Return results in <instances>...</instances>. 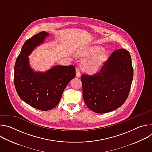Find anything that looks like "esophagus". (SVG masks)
I'll use <instances>...</instances> for the list:
<instances>
[{"instance_id": "1", "label": "esophagus", "mask_w": 152, "mask_h": 152, "mask_svg": "<svg viewBox=\"0 0 152 152\" xmlns=\"http://www.w3.org/2000/svg\"><path fill=\"white\" fill-rule=\"evenodd\" d=\"M76 76L77 77H80V69L79 68H76Z\"/></svg>"}]
</instances>
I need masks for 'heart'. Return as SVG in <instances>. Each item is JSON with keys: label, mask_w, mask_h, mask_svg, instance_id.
I'll return each mask as SVG.
<instances>
[{"label": "heart", "mask_w": 152, "mask_h": 152, "mask_svg": "<svg viewBox=\"0 0 152 152\" xmlns=\"http://www.w3.org/2000/svg\"><path fill=\"white\" fill-rule=\"evenodd\" d=\"M99 48H92L79 54L82 57L88 58L82 64L83 69L88 72L93 73L97 70L106 58V54L101 52Z\"/></svg>", "instance_id": "b5f03b06"}]
</instances>
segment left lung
I'll return each instance as SVG.
<instances>
[{
	"label": "left lung",
	"instance_id": "obj_1",
	"mask_svg": "<svg viewBox=\"0 0 152 152\" xmlns=\"http://www.w3.org/2000/svg\"><path fill=\"white\" fill-rule=\"evenodd\" d=\"M134 70L131 55L125 49L114 51L93 75L81 76L84 102L98 114L120 107L128 97Z\"/></svg>",
	"mask_w": 152,
	"mask_h": 152
}]
</instances>
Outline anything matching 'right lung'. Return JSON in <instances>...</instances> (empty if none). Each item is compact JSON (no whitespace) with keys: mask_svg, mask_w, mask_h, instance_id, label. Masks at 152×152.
Listing matches in <instances>:
<instances>
[{"mask_svg":"<svg viewBox=\"0 0 152 152\" xmlns=\"http://www.w3.org/2000/svg\"><path fill=\"white\" fill-rule=\"evenodd\" d=\"M48 35L42 31L26 40L14 66V82L18 96L41 111L50 110L59 103L65 88L76 76L73 66H57L43 73H34L31 69L28 56Z\"/></svg>","mask_w":152,"mask_h":152,"instance_id":"right-lung-1","label":"right lung"}]
</instances>
